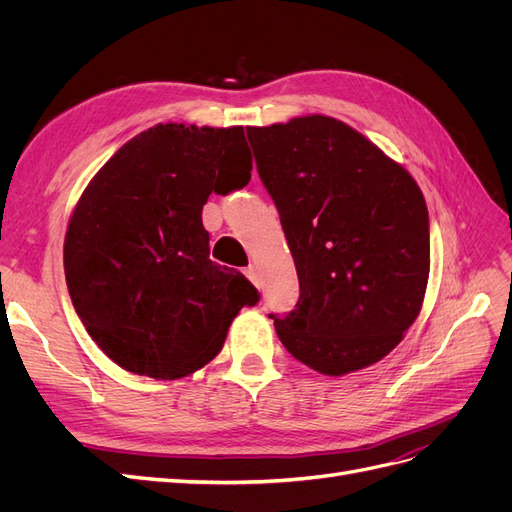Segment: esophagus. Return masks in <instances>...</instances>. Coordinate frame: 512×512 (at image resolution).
I'll use <instances>...</instances> for the list:
<instances>
[{"instance_id": "34e87169", "label": "esophagus", "mask_w": 512, "mask_h": 512, "mask_svg": "<svg viewBox=\"0 0 512 512\" xmlns=\"http://www.w3.org/2000/svg\"><path fill=\"white\" fill-rule=\"evenodd\" d=\"M245 277H247V280H250V282H254V284H258V271H256V267L254 265H250V267H245Z\"/></svg>"}]
</instances>
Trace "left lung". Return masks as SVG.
<instances>
[{
  "label": "left lung",
  "mask_w": 512,
  "mask_h": 512,
  "mask_svg": "<svg viewBox=\"0 0 512 512\" xmlns=\"http://www.w3.org/2000/svg\"><path fill=\"white\" fill-rule=\"evenodd\" d=\"M280 211L299 301L273 318L284 348L324 376L378 363L416 320L429 280V213L408 170L344 121L247 128Z\"/></svg>",
  "instance_id": "left-lung-1"
}]
</instances>
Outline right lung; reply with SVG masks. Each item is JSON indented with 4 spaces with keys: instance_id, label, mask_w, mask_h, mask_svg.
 <instances>
[{
    "instance_id": "obj_1",
    "label": "right lung",
    "mask_w": 512,
    "mask_h": 512,
    "mask_svg": "<svg viewBox=\"0 0 512 512\" xmlns=\"http://www.w3.org/2000/svg\"><path fill=\"white\" fill-rule=\"evenodd\" d=\"M241 126L158 123L89 181L64 241L76 314L100 350L138 376L175 380L207 365L232 318L258 303L235 269L209 260L203 205L245 188Z\"/></svg>"
}]
</instances>
